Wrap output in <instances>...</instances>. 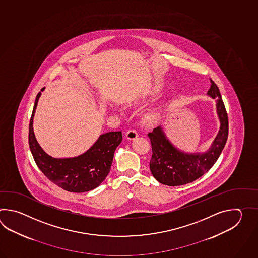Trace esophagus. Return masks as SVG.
Returning <instances> with one entry per match:
<instances>
[{"label": "esophagus", "instance_id": "1", "mask_svg": "<svg viewBox=\"0 0 258 258\" xmlns=\"http://www.w3.org/2000/svg\"><path fill=\"white\" fill-rule=\"evenodd\" d=\"M137 136H138V134H137V130L131 129V130H128V131H127L126 137L128 139H130V140H133V139L137 138Z\"/></svg>", "mask_w": 258, "mask_h": 258}]
</instances>
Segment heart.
I'll list each match as a JSON object with an SVG mask.
<instances>
[{
  "instance_id": "1",
  "label": "heart",
  "mask_w": 258,
  "mask_h": 258,
  "mask_svg": "<svg viewBox=\"0 0 258 258\" xmlns=\"http://www.w3.org/2000/svg\"><path fill=\"white\" fill-rule=\"evenodd\" d=\"M157 118V113H151L150 115L148 116V119L149 121H154Z\"/></svg>"
}]
</instances>
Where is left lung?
<instances>
[{
	"label": "left lung",
	"mask_w": 258,
	"mask_h": 258,
	"mask_svg": "<svg viewBox=\"0 0 258 258\" xmlns=\"http://www.w3.org/2000/svg\"><path fill=\"white\" fill-rule=\"evenodd\" d=\"M208 94L217 99L220 120L219 134L208 152L185 154L179 151L166 138L160 126L148 134L152 148L149 168L155 179L160 183L178 186L196 181L212 168L222 152L229 135V119L219 88L212 79H210Z\"/></svg>",
	"instance_id": "obj_1"
}]
</instances>
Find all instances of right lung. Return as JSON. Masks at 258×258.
<instances>
[{
  "label": "right lung",
  "mask_w": 258,
  "mask_h": 258,
  "mask_svg": "<svg viewBox=\"0 0 258 258\" xmlns=\"http://www.w3.org/2000/svg\"><path fill=\"white\" fill-rule=\"evenodd\" d=\"M40 94L36 97L28 132L29 148L36 164L49 181L68 192H88L99 186L110 172L114 151L122 139L121 132L101 135L86 153L76 158H52L40 148L34 135L33 117Z\"/></svg>",
  "instance_id": "right-lung-1"
}]
</instances>
